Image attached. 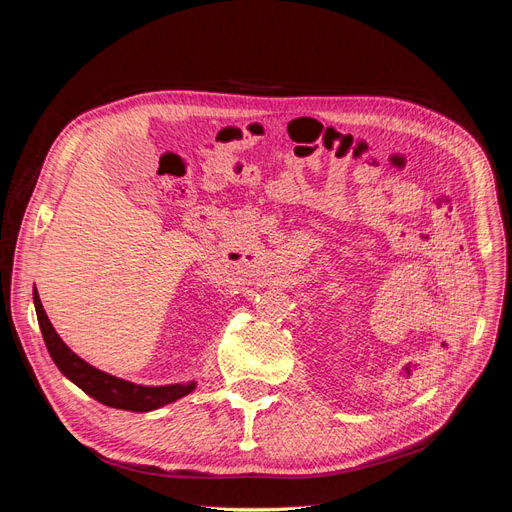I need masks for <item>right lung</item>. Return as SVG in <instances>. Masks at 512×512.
Instances as JSON below:
<instances>
[{
	"label": "right lung",
	"mask_w": 512,
	"mask_h": 512,
	"mask_svg": "<svg viewBox=\"0 0 512 512\" xmlns=\"http://www.w3.org/2000/svg\"><path fill=\"white\" fill-rule=\"evenodd\" d=\"M34 305H36L44 344L49 348L51 359L55 361L61 374L70 378L76 386H81L87 395L98 399L100 404L119 408V410L149 412L194 391L196 382L170 384V386H138V384L104 374V371L85 363L81 356H76L64 342H61L59 335L53 329V324L44 314L36 288H34Z\"/></svg>",
	"instance_id": "right-lung-1"
}]
</instances>
